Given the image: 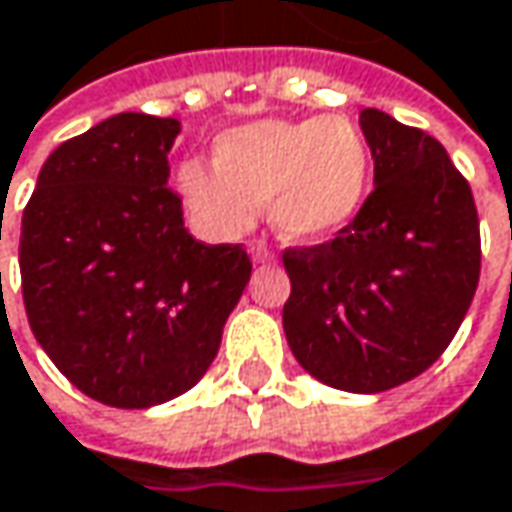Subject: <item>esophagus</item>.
<instances>
[{
    "label": "esophagus",
    "instance_id": "34e87169",
    "mask_svg": "<svg viewBox=\"0 0 512 512\" xmlns=\"http://www.w3.org/2000/svg\"><path fill=\"white\" fill-rule=\"evenodd\" d=\"M250 256H253V262H274V253H271L262 241H256V244L250 247Z\"/></svg>",
    "mask_w": 512,
    "mask_h": 512
}]
</instances>
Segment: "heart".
<instances>
[{
	"mask_svg": "<svg viewBox=\"0 0 512 512\" xmlns=\"http://www.w3.org/2000/svg\"><path fill=\"white\" fill-rule=\"evenodd\" d=\"M212 167L185 164L179 194L212 238H238L268 203L288 241H324L359 215L371 182V147L351 117L259 120L215 141Z\"/></svg>",
	"mask_w": 512,
	"mask_h": 512,
	"instance_id": "b5f03b06",
	"label": "heart"
}]
</instances>
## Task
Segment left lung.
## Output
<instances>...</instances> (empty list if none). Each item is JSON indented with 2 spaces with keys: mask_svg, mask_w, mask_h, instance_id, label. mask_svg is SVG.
Masks as SVG:
<instances>
[{
  "mask_svg": "<svg viewBox=\"0 0 512 512\" xmlns=\"http://www.w3.org/2000/svg\"><path fill=\"white\" fill-rule=\"evenodd\" d=\"M374 191L333 241L288 247V348L321 383L374 395L427 371L480 277L472 188L445 147L386 111L359 114Z\"/></svg>",
  "mask_w": 512,
  "mask_h": 512,
  "instance_id": "left-lung-1",
  "label": "left lung"
}]
</instances>
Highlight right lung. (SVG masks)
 <instances>
[{"label": "right lung", "instance_id": "right-lung-1", "mask_svg": "<svg viewBox=\"0 0 512 512\" xmlns=\"http://www.w3.org/2000/svg\"><path fill=\"white\" fill-rule=\"evenodd\" d=\"M179 120L123 111L64 141L23 212L34 339L88 398L147 410L188 392L250 283L241 244H203L167 188Z\"/></svg>", "mask_w": 512, "mask_h": 512}]
</instances>
